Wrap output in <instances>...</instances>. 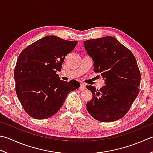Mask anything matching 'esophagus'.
<instances>
[{"mask_svg":"<svg viewBox=\"0 0 153 153\" xmlns=\"http://www.w3.org/2000/svg\"><path fill=\"white\" fill-rule=\"evenodd\" d=\"M79 89L80 91H85L86 89V86L85 84H83V83H82V84H81L80 87L79 88Z\"/></svg>","mask_w":153,"mask_h":153,"instance_id":"esophagus-1","label":"esophagus"}]
</instances>
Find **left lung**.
Masks as SVG:
<instances>
[{
	"label": "left lung",
	"instance_id": "8db88e82",
	"mask_svg": "<svg viewBox=\"0 0 153 153\" xmlns=\"http://www.w3.org/2000/svg\"><path fill=\"white\" fill-rule=\"evenodd\" d=\"M83 44L94 60V71L101 73L105 84L100 90L86 86L93 94L87 109L97 121L118 120L128 111L139 93L140 73L136 59L112 36L91 39Z\"/></svg>",
	"mask_w": 153,
	"mask_h": 153
}]
</instances>
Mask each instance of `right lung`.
Masks as SVG:
<instances>
[{"instance_id": "add662e5", "label": "right lung", "mask_w": 153, "mask_h": 153, "mask_svg": "<svg viewBox=\"0 0 153 153\" xmlns=\"http://www.w3.org/2000/svg\"><path fill=\"white\" fill-rule=\"evenodd\" d=\"M77 41L47 36L27 46L20 53L14 68L18 98L32 117L45 119L60 109L69 93L80 86L76 80L59 79L65 57Z\"/></svg>"}]
</instances>
